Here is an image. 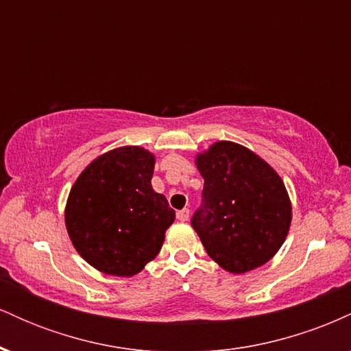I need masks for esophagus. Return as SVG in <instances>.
Wrapping results in <instances>:
<instances>
[{
	"label": "esophagus",
	"mask_w": 351,
	"mask_h": 351,
	"mask_svg": "<svg viewBox=\"0 0 351 351\" xmlns=\"http://www.w3.org/2000/svg\"><path fill=\"white\" fill-rule=\"evenodd\" d=\"M189 217V209L184 208V209H180L178 213H176V219L178 221H188Z\"/></svg>",
	"instance_id": "esophagus-1"
}]
</instances>
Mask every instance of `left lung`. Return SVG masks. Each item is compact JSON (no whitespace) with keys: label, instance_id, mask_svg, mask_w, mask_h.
Here are the masks:
<instances>
[{"label":"left lung","instance_id":"obj_1","mask_svg":"<svg viewBox=\"0 0 351 351\" xmlns=\"http://www.w3.org/2000/svg\"><path fill=\"white\" fill-rule=\"evenodd\" d=\"M204 178L191 226L213 261L244 274L267 263L284 244L292 219L280 176L232 142H217L196 160Z\"/></svg>","mask_w":351,"mask_h":351}]
</instances>
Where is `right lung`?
<instances>
[{"mask_svg":"<svg viewBox=\"0 0 351 351\" xmlns=\"http://www.w3.org/2000/svg\"><path fill=\"white\" fill-rule=\"evenodd\" d=\"M155 158L122 147L80 173L66 206V226L77 252L112 276L130 277L155 259L175 221L167 198L153 191Z\"/></svg>","mask_w":351,"mask_h":351,"instance_id":"obj_1","label":"right lung"}]
</instances>
